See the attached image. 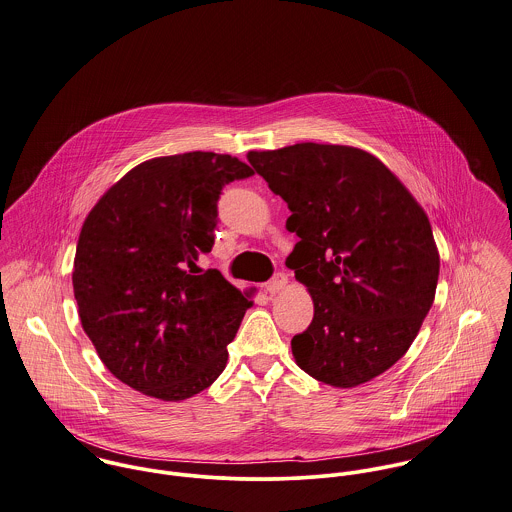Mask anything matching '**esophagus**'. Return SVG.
<instances>
[{
  "label": "esophagus",
  "instance_id": "obj_1",
  "mask_svg": "<svg viewBox=\"0 0 512 512\" xmlns=\"http://www.w3.org/2000/svg\"><path fill=\"white\" fill-rule=\"evenodd\" d=\"M287 283H289V279H287V275L285 273H277L269 283H265V291L269 293V295H275V293H281L285 287H287Z\"/></svg>",
  "mask_w": 512,
  "mask_h": 512
}]
</instances>
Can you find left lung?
Returning a JSON list of instances; mask_svg holds the SVG:
<instances>
[{
	"label": "left lung",
	"instance_id": "8db88e82",
	"mask_svg": "<svg viewBox=\"0 0 512 512\" xmlns=\"http://www.w3.org/2000/svg\"><path fill=\"white\" fill-rule=\"evenodd\" d=\"M289 209L287 257L314 316L291 340L295 362L334 388L392 368L435 299L439 253L423 207L366 150L301 142L247 154Z\"/></svg>",
	"mask_w": 512,
	"mask_h": 512
}]
</instances>
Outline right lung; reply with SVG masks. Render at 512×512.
<instances>
[{
  "instance_id": "add662e5",
  "label": "right lung",
  "mask_w": 512,
  "mask_h": 512,
  "mask_svg": "<svg viewBox=\"0 0 512 512\" xmlns=\"http://www.w3.org/2000/svg\"><path fill=\"white\" fill-rule=\"evenodd\" d=\"M253 176L229 154L152 158L87 215L73 265L83 330L122 384L164 402L209 388L253 305L196 261L213 247L225 184Z\"/></svg>"
}]
</instances>
